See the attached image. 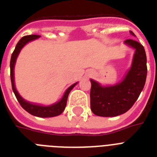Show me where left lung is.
I'll return each mask as SVG.
<instances>
[{
  "instance_id": "1",
  "label": "left lung",
  "mask_w": 157,
  "mask_h": 157,
  "mask_svg": "<svg viewBox=\"0 0 157 157\" xmlns=\"http://www.w3.org/2000/svg\"><path fill=\"white\" fill-rule=\"evenodd\" d=\"M132 36L134 33L130 31ZM124 44L135 50L130 68L120 83L102 86L91 79L90 108L98 117H117L129 111L140 95L146 82L147 56L144 46L132 39Z\"/></svg>"
}]
</instances>
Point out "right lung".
<instances>
[{
    "label": "right lung",
    "instance_id": "add662e5",
    "mask_svg": "<svg viewBox=\"0 0 157 157\" xmlns=\"http://www.w3.org/2000/svg\"><path fill=\"white\" fill-rule=\"evenodd\" d=\"M40 36L39 35H29L23 36L19 40L17 45L15 46V49L13 50V54L11 55L10 59V79H11V84H12V90H13V93L15 94L16 98L18 101V103H20L23 109L27 111L28 113L36 116L38 117H53L59 116L63 112L65 107L67 105V97L70 93V91L73 89V87L76 86L77 82L73 85H71L66 92L64 93L63 98L60 101H59L58 103H54L50 106H41V105H37L35 103H31L28 101H26L25 99H23L19 94L18 93V91L16 90L15 86H14V77H13V69H14V65H15L16 59L18 58V54L20 53L22 48L27 44V43L30 42L32 40H34L40 37Z\"/></svg>",
    "mask_w": 157,
    "mask_h": 157
}]
</instances>
